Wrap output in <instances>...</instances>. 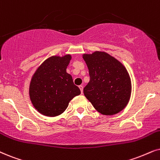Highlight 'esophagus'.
<instances>
[{"label":"esophagus","instance_id":"34e87169","mask_svg":"<svg viewBox=\"0 0 160 160\" xmlns=\"http://www.w3.org/2000/svg\"><path fill=\"white\" fill-rule=\"evenodd\" d=\"M79 88H80V92H81V93L82 94V92H83V86H79Z\"/></svg>","mask_w":160,"mask_h":160}]
</instances>
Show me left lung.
Segmentation results:
<instances>
[{"label": "left lung", "mask_w": 160, "mask_h": 160, "mask_svg": "<svg viewBox=\"0 0 160 160\" xmlns=\"http://www.w3.org/2000/svg\"><path fill=\"white\" fill-rule=\"evenodd\" d=\"M90 81L83 89L85 97L94 108L104 115L120 112L131 94L130 76L122 62L105 52L83 54Z\"/></svg>", "instance_id": "left-lung-1"}]
</instances>
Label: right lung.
I'll return each mask as SVG.
<instances>
[{
    "label": "right lung",
    "mask_w": 160,
    "mask_h": 160,
    "mask_svg": "<svg viewBox=\"0 0 160 160\" xmlns=\"http://www.w3.org/2000/svg\"><path fill=\"white\" fill-rule=\"evenodd\" d=\"M72 60L71 54L54 55L42 62L32 77L29 98L35 108L44 116L56 117L67 108L80 90L74 84L66 68Z\"/></svg>",
    "instance_id": "right-lung-1"
}]
</instances>
